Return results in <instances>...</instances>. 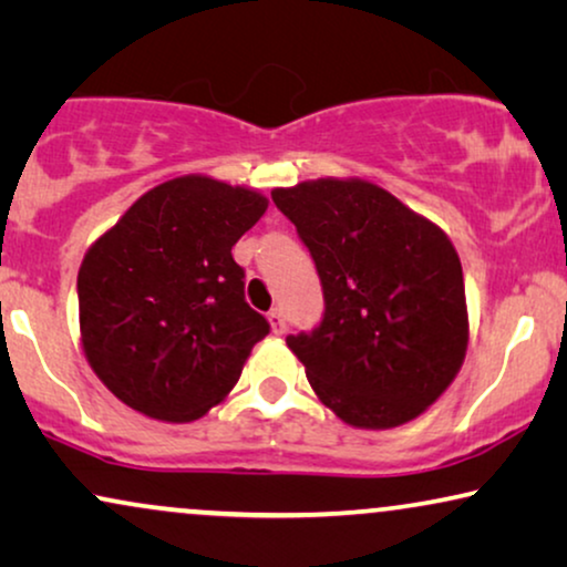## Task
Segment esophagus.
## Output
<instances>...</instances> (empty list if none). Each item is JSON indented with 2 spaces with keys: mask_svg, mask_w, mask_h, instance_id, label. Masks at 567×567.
I'll use <instances>...</instances> for the list:
<instances>
[{
  "mask_svg": "<svg viewBox=\"0 0 567 567\" xmlns=\"http://www.w3.org/2000/svg\"><path fill=\"white\" fill-rule=\"evenodd\" d=\"M267 319H269V327H271V331H275V334H285V313H282V308H271V311L267 313Z\"/></svg>",
  "mask_w": 567,
  "mask_h": 567,
  "instance_id": "esophagus-1",
  "label": "esophagus"
}]
</instances>
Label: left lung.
<instances>
[{
	"label": "left lung",
	"instance_id": "obj_1",
	"mask_svg": "<svg viewBox=\"0 0 567 567\" xmlns=\"http://www.w3.org/2000/svg\"><path fill=\"white\" fill-rule=\"evenodd\" d=\"M323 288V321L288 347L339 420L389 430L451 386L470 344L462 261L451 238L365 178L275 188Z\"/></svg>",
	"mask_w": 567,
	"mask_h": 567
}]
</instances>
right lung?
I'll use <instances>...</instances> for the list:
<instances>
[{
	"label": "right lung",
	"instance_id": "add662e5",
	"mask_svg": "<svg viewBox=\"0 0 567 567\" xmlns=\"http://www.w3.org/2000/svg\"><path fill=\"white\" fill-rule=\"evenodd\" d=\"M267 207L256 188L188 173L142 194L87 248L78 275L82 350L118 402L194 422L230 394L269 334L230 251Z\"/></svg>",
	"mask_w": 567,
	"mask_h": 567
}]
</instances>
